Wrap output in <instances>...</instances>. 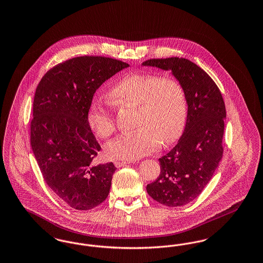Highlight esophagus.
<instances>
[{
	"mask_svg": "<svg viewBox=\"0 0 263 263\" xmlns=\"http://www.w3.org/2000/svg\"><path fill=\"white\" fill-rule=\"evenodd\" d=\"M130 163V162H126V161H117V162H114V164L116 167H121V166H124L126 164Z\"/></svg>",
	"mask_w": 263,
	"mask_h": 263,
	"instance_id": "34e87169",
	"label": "esophagus"
}]
</instances>
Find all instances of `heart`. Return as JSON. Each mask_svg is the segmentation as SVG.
<instances>
[{
    "label": "heart",
    "mask_w": 263,
    "mask_h": 263,
    "mask_svg": "<svg viewBox=\"0 0 263 263\" xmlns=\"http://www.w3.org/2000/svg\"><path fill=\"white\" fill-rule=\"evenodd\" d=\"M117 104L138 106L137 129L108 142L104 151L112 160L132 161L170 145L180 136L187 118L183 86L174 78L133 73L120 79L109 91ZM90 129L101 138L115 130L112 106L100 99L91 100L87 113Z\"/></svg>",
    "instance_id": "1"
}]
</instances>
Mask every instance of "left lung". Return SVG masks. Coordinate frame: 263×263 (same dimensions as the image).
Instances as JSON below:
<instances>
[{
  "label": "left lung",
  "mask_w": 263,
  "mask_h": 263,
  "mask_svg": "<svg viewBox=\"0 0 263 263\" xmlns=\"http://www.w3.org/2000/svg\"><path fill=\"white\" fill-rule=\"evenodd\" d=\"M143 65L172 70L185 89L183 134L175 148L159 159L161 174L147 185L154 200L168 207L182 206L200 195L223 157L225 102L212 78L188 59H150Z\"/></svg>",
  "instance_id": "8db88e82"
}]
</instances>
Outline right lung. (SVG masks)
<instances>
[{"label": "right lung", "instance_id": "obj_1", "mask_svg": "<svg viewBox=\"0 0 263 263\" xmlns=\"http://www.w3.org/2000/svg\"><path fill=\"white\" fill-rule=\"evenodd\" d=\"M127 67L108 57H76L50 69L35 90L31 148L47 185L76 210L92 209L108 196L116 167L92 163L101 148L87 113L96 90Z\"/></svg>", "mask_w": 263, "mask_h": 263}]
</instances>
